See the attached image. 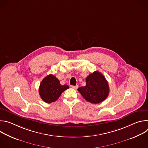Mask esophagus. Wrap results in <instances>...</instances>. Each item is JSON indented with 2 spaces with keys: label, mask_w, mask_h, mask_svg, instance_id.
<instances>
[{
  "label": "esophagus",
  "mask_w": 148,
  "mask_h": 148,
  "mask_svg": "<svg viewBox=\"0 0 148 148\" xmlns=\"http://www.w3.org/2000/svg\"><path fill=\"white\" fill-rule=\"evenodd\" d=\"M71 87V88H73V89H77L78 88V86L77 85V86H70Z\"/></svg>",
  "instance_id": "esophagus-1"
}]
</instances>
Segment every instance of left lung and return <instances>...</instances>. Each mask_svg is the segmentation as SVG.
<instances>
[{
	"label": "left lung",
	"instance_id": "left-lung-1",
	"mask_svg": "<svg viewBox=\"0 0 148 148\" xmlns=\"http://www.w3.org/2000/svg\"><path fill=\"white\" fill-rule=\"evenodd\" d=\"M78 91L86 101L95 104L107 98L110 89L105 77L96 71L89 74L86 78V86L78 88Z\"/></svg>",
	"mask_w": 148,
	"mask_h": 148
}]
</instances>
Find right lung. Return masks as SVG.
Returning <instances> with one entry per match:
<instances>
[{
  "instance_id": "add662e5",
  "label": "right lung",
  "mask_w": 148,
  "mask_h": 148,
  "mask_svg": "<svg viewBox=\"0 0 148 148\" xmlns=\"http://www.w3.org/2000/svg\"><path fill=\"white\" fill-rule=\"evenodd\" d=\"M69 88L65 84L61 86L60 81L53 74L46 76L41 81L39 87V94L41 98L46 103L55 102L62 92Z\"/></svg>"
}]
</instances>
